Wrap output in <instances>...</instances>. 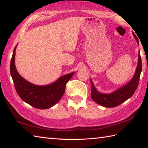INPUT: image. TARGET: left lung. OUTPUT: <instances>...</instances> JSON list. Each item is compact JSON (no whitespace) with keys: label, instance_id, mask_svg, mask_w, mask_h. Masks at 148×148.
<instances>
[{"label":"left lung","instance_id":"8db88e82","mask_svg":"<svg viewBox=\"0 0 148 148\" xmlns=\"http://www.w3.org/2000/svg\"><path fill=\"white\" fill-rule=\"evenodd\" d=\"M132 34L137 44L139 45V40H138L134 32H132ZM141 71H142V61H141L140 51H139L138 62L136 72H135L132 79L124 86L116 90L112 93H103L99 92L96 89L93 81L92 79H90L91 84H92L91 97L93 101L100 106L106 107V108H114V107L120 105L121 103L126 101L134 95L135 91L136 90L138 84H139Z\"/></svg>","mask_w":148,"mask_h":148}]
</instances>
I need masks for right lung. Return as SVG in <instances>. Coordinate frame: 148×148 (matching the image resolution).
I'll list each match as a JSON object with an SVG mask.
<instances>
[{
  "mask_svg": "<svg viewBox=\"0 0 148 148\" xmlns=\"http://www.w3.org/2000/svg\"><path fill=\"white\" fill-rule=\"evenodd\" d=\"M15 46L12 53L10 72L16 90L24 102L40 109H49L55 105L65 92L66 84L73 76L74 72L60 77L57 80L47 85H36L25 79L18 73L15 66Z\"/></svg>",
  "mask_w": 148,
  "mask_h": 148,
  "instance_id": "obj_1",
  "label": "right lung"
}]
</instances>
